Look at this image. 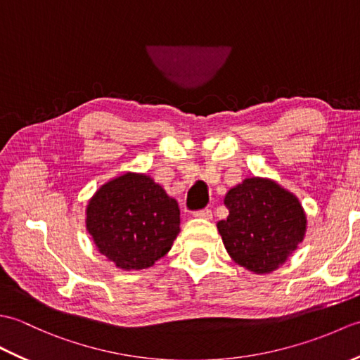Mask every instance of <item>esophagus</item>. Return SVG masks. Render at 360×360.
<instances>
[{
    "label": "esophagus",
    "mask_w": 360,
    "mask_h": 360,
    "mask_svg": "<svg viewBox=\"0 0 360 360\" xmlns=\"http://www.w3.org/2000/svg\"><path fill=\"white\" fill-rule=\"evenodd\" d=\"M195 218H201V219H212L213 218V213L210 209H202V210H196L193 213Z\"/></svg>",
    "instance_id": "1"
}]
</instances>
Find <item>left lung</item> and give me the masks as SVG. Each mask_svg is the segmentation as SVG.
<instances>
[{"label":"left lung","instance_id":"left-lung-1","mask_svg":"<svg viewBox=\"0 0 360 360\" xmlns=\"http://www.w3.org/2000/svg\"><path fill=\"white\" fill-rule=\"evenodd\" d=\"M227 219L217 224L227 254L255 274L277 269L303 241L307 215L300 201L275 181L248 178L224 196Z\"/></svg>","mask_w":360,"mask_h":360}]
</instances>
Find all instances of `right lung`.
I'll use <instances>...</instances> for the list:
<instances>
[{"label":"right lung","instance_id":"add662e5","mask_svg":"<svg viewBox=\"0 0 360 360\" xmlns=\"http://www.w3.org/2000/svg\"><path fill=\"white\" fill-rule=\"evenodd\" d=\"M179 207L150 176L125 173L106 182L86 207V229L102 255L125 271L162 258L179 233Z\"/></svg>","mask_w":360,"mask_h":360}]
</instances>
